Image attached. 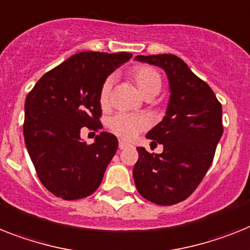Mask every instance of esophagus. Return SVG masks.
I'll list each match as a JSON object with an SVG mask.
<instances>
[{
	"label": "esophagus",
	"instance_id": "obj_1",
	"mask_svg": "<svg viewBox=\"0 0 250 250\" xmlns=\"http://www.w3.org/2000/svg\"><path fill=\"white\" fill-rule=\"evenodd\" d=\"M127 146H128V145L125 144V142H123V141L119 142V148H121V150H123V148H125V147H127Z\"/></svg>",
	"mask_w": 250,
	"mask_h": 250
}]
</instances>
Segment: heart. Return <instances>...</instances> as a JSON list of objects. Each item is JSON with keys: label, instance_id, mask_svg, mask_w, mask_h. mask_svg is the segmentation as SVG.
Listing matches in <instances>:
<instances>
[{"label": "heart", "instance_id": "1", "mask_svg": "<svg viewBox=\"0 0 250 250\" xmlns=\"http://www.w3.org/2000/svg\"><path fill=\"white\" fill-rule=\"evenodd\" d=\"M132 79L137 85L140 93L144 96L152 93L157 94L161 89V77L159 72L154 70L152 67H136L135 70L132 71ZM110 89H112V79H108L103 83L102 90H100V104L102 105L108 104ZM145 127H146L145 119L138 118L135 115L125 114V113H119L109 121L110 131L125 141L133 140Z\"/></svg>", "mask_w": 250, "mask_h": 250}]
</instances>
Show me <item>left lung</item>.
I'll return each mask as SVG.
<instances>
[{
	"label": "left lung",
	"instance_id": "1",
	"mask_svg": "<svg viewBox=\"0 0 250 250\" xmlns=\"http://www.w3.org/2000/svg\"><path fill=\"white\" fill-rule=\"evenodd\" d=\"M135 61L160 67L170 96L164 118L146 135L164 150L154 155L137 147L133 180L144 198L170 206L188 198L212 164L222 136V108L211 87L177 56H137Z\"/></svg>",
	"mask_w": 250,
	"mask_h": 250
}]
</instances>
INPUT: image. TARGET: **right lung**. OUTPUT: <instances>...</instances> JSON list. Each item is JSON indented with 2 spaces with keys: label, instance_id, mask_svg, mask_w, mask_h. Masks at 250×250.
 <instances>
[{
  "label": "right lung",
  "instance_id": "1",
  "mask_svg": "<svg viewBox=\"0 0 250 250\" xmlns=\"http://www.w3.org/2000/svg\"><path fill=\"white\" fill-rule=\"evenodd\" d=\"M131 57L127 52L73 54L42 76L26 96L25 145L38 177L54 196L80 200L102 183L118 140L100 132L86 145L81 131L102 129L103 83Z\"/></svg>",
  "mask_w": 250,
  "mask_h": 250
}]
</instances>
